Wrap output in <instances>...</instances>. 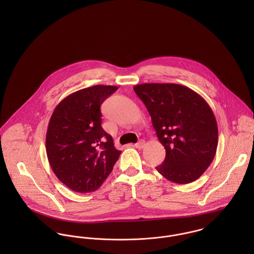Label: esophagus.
I'll use <instances>...</instances> for the list:
<instances>
[{
	"instance_id": "esophagus-1",
	"label": "esophagus",
	"mask_w": 254,
	"mask_h": 254,
	"mask_svg": "<svg viewBox=\"0 0 254 254\" xmlns=\"http://www.w3.org/2000/svg\"><path fill=\"white\" fill-rule=\"evenodd\" d=\"M145 142L144 141V140H140L136 145H135V146L137 147V148H143L144 146H145Z\"/></svg>"
}]
</instances>
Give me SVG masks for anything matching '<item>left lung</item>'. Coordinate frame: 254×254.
I'll return each mask as SVG.
<instances>
[{
  "label": "left lung",
  "instance_id": "obj_1",
  "mask_svg": "<svg viewBox=\"0 0 254 254\" xmlns=\"http://www.w3.org/2000/svg\"><path fill=\"white\" fill-rule=\"evenodd\" d=\"M134 91L145 104L166 150L156 170L177 184L198 179L217 149V122L208 104L194 91L178 84L145 83L134 86Z\"/></svg>",
  "mask_w": 254,
  "mask_h": 254
}]
</instances>
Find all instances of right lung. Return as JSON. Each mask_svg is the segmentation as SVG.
I'll use <instances>...</instances> for the list:
<instances>
[{
    "label": "right lung",
    "mask_w": 254,
    "mask_h": 254,
    "mask_svg": "<svg viewBox=\"0 0 254 254\" xmlns=\"http://www.w3.org/2000/svg\"><path fill=\"white\" fill-rule=\"evenodd\" d=\"M118 88L96 85L64 99L54 110L46 136L50 165L77 192L98 190L119 155L112 137L102 127L101 105Z\"/></svg>",
    "instance_id": "add662e5"
}]
</instances>
